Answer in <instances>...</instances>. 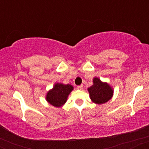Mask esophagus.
Masks as SVG:
<instances>
[{"mask_svg":"<svg viewBox=\"0 0 149 149\" xmlns=\"http://www.w3.org/2000/svg\"><path fill=\"white\" fill-rule=\"evenodd\" d=\"M83 88V85H78V86H77V89H78V90H82Z\"/></svg>","mask_w":149,"mask_h":149,"instance_id":"esophagus-1","label":"esophagus"}]
</instances>
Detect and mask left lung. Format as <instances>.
I'll list each match as a JSON object with an SVG mask.
<instances>
[{
	"mask_svg": "<svg viewBox=\"0 0 149 149\" xmlns=\"http://www.w3.org/2000/svg\"><path fill=\"white\" fill-rule=\"evenodd\" d=\"M93 85L88 88V92L92 102L95 104H104L111 98L113 90L107 83H102L97 78L93 80Z\"/></svg>",
	"mask_w": 149,
	"mask_h": 149,
	"instance_id": "8db88e82",
	"label": "left lung"
}]
</instances>
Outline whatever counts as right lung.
<instances>
[{
	"mask_svg": "<svg viewBox=\"0 0 149 149\" xmlns=\"http://www.w3.org/2000/svg\"><path fill=\"white\" fill-rule=\"evenodd\" d=\"M73 88L72 85L69 84L63 85L57 83L52 90L47 93L46 97L47 101L54 107H61L66 102L68 95L72 91Z\"/></svg>",
	"mask_w": 149,
	"mask_h": 149,
	"instance_id": "1",
	"label": "right lung"
}]
</instances>
